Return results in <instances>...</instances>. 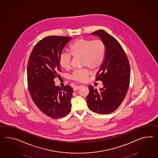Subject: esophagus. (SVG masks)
<instances>
[{
    "label": "esophagus",
    "mask_w": 158,
    "mask_h": 158,
    "mask_svg": "<svg viewBox=\"0 0 158 158\" xmlns=\"http://www.w3.org/2000/svg\"><path fill=\"white\" fill-rule=\"evenodd\" d=\"M80 87H81V86H79V85H77V86L74 87V88H73V89H74V91H76L78 90V89L80 88Z\"/></svg>",
    "instance_id": "1"
}]
</instances>
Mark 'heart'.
Listing matches in <instances>:
<instances>
[{"label":"heart","instance_id":"1","mask_svg":"<svg viewBox=\"0 0 158 158\" xmlns=\"http://www.w3.org/2000/svg\"><path fill=\"white\" fill-rule=\"evenodd\" d=\"M69 53H62L59 63L65 70L71 67V56L74 58H81V66L92 70H96L101 66L105 59L106 46L102 40L79 39L73 42L69 48ZM90 71L87 69L74 71L71 75V79L83 82L86 81Z\"/></svg>","mask_w":158,"mask_h":158}]
</instances>
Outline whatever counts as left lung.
<instances>
[{
    "mask_svg": "<svg viewBox=\"0 0 158 158\" xmlns=\"http://www.w3.org/2000/svg\"><path fill=\"white\" fill-rule=\"evenodd\" d=\"M98 35L106 46L105 59L96 74L95 81H101L103 87L98 91L89 85L87 102L89 109L100 114L115 111L126 96L130 84V64L118 41L104 30L91 33Z\"/></svg>",
    "mask_w": 158,
    "mask_h": 158,
    "instance_id": "left-lung-1",
    "label": "left lung"
}]
</instances>
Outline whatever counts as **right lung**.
Instances as JSON below:
<instances>
[{
    "instance_id": "right-lung-1",
    "label": "right lung",
    "mask_w": 158,
    "mask_h": 158,
    "mask_svg": "<svg viewBox=\"0 0 158 158\" xmlns=\"http://www.w3.org/2000/svg\"><path fill=\"white\" fill-rule=\"evenodd\" d=\"M70 37L50 35L36 44L28 60L27 81L33 102L45 115L60 118L70 112L73 89L69 85L56 86L54 78L61 73L59 63Z\"/></svg>"
}]
</instances>
